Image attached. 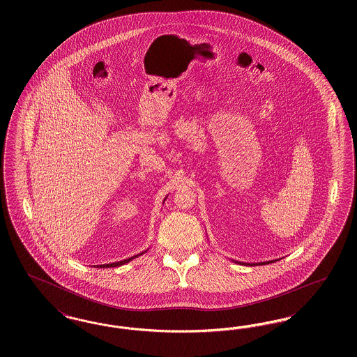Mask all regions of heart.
<instances>
[{
    "label": "heart",
    "instance_id": "b5f03b06",
    "mask_svg": "<svg viewBox=\"0 0 357 357\" xmlns=\"http://www.w3.org/2000/svg\"><path fill=\"white\" fill-rule=\"evenodd\" d=\"M105 153L111 158V174L114 176H119L123 172L128 170V167L135 162L136 153L134 149H124L116 147V144H109L105 150Z\"/></svg>",
    "mask_w": 357,
    "mask_h": 357
}]
</instances>
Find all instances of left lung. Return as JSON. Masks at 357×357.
Segmentation results:
<instances>
[{
  "label": "left lung",
  "instance_id": "left-lung-1",
  "mask_svg": "<svg viewBox=\"0 0 357 357\" xmlns=\"http://www.w3.org/2000/svg\"><path fill=\"white\" fill-rule=\"evenodd\" d=\"M131 259H134V257H131V258H128V259H124V261H120L118 264H111V265H107V268H115V266H120V265H124V264H127V262H130ZM104 266V265H102Z\"/></svg>",
  "mask_w": 357,
  "mask_h": 357
}]
</instances>
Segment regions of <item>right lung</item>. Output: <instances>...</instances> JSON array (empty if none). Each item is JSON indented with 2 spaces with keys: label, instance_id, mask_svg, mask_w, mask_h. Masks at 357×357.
Returning a JSON list of instances; mask_svg holds the SVG:
<instances>
[{
  "label": "right lung",
  "instance_id": "1",
  "mask_svg": "<svg viewBox=\"0 0 357 357\" xmlns=\"http://www.w3.org/2000/svg\"><path fill=\"white\" fill-rule=\"evenodd\" d=\"M266 264H269V262H266Z\"/></svg>",
  "mask_w": 357,
  "mask_h": 357
}]
</instances>
